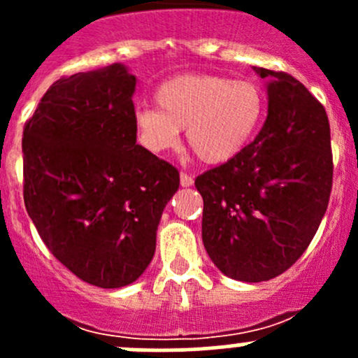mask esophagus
I'll return each instance as SVG.
<instances>
[{
  "mask_svg": "<svg viewBox=\"0 0 358 358\" xmlns=\"http://www.w3.org/2000/svg\"><path fill=\"white\" fill-rule=\"evenodd\" d=\"M194 183V178L190 175H187V173H180V185L182 187H190Z\"/></svg>",
  "mask_w": 358,
  "mask_h": 358,
  "instance_id": "esophagus-1",
  "label": "esophagus"
}]
</instances>
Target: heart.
I'll return each mask as SVG.
<instances>
[{"label": "heart", "mask_w": 358, "mask_h": 358, "mask_svg": "<svg viewBox=\"0 0 358 358\" xmlns=\"http://www.w3.org/2000/svg\"><path fill=\"white\" fill-rule=\"evenodd\" d=\"M157 109L138 107L133 115L136 138L150 154H164L180 143L185 129L190 149L206 164L239 156L265 115V93L249 79L185 74L156 90Z\"/></svg>", "instance_id": "heart-1"}]
</instances>
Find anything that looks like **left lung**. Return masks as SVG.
I'll use <instances>...</instances> for the list:
<instances>
[{
    "label": "left lung",
    "mask_w": 358,
    "mask_h": 358,
    "mask_svg": "<svg viewBox=\"0 0 358 358\" xmlns=\"http://www.w3.org/2000/svg\"><path fill=\"white\" fill-rule=\"evenodd\" d=\"M255 71L270 78L265 124L239 156L196 178L206 251L220 272L243 282L270 280L294 265L333 189L324 106L287 72Z\"/></svg>",
    "instance_id": "obj_1"
}]
</instances>
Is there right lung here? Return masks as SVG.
<instances>
[{
	"label": "right lung",
	"mask_w": 358,
	"mask_h": 358,
	"mask_svg": "<svg viewBox=\"0 0 358 358\" xmlns=\"http://www.w3.org/2000/svg\"><path fill=\"white\" fill-rule=\"evenodd\" d=\"M122 64L60 78L25 122L24 202L52 255L92 286L135 282L180 175L136 143Z\"/></svg>",
	"instance_id": "add662e5"
}]
</instances>
